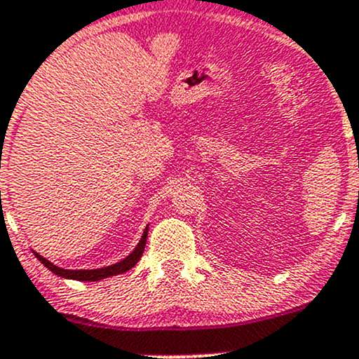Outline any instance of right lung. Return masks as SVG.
<instances>
[{"mask_svg": "<svg viewBox=\"0 0 359 359\" xmlns=\"http://www.w3.org/2000/svg\"><path fill=\"white\" fill-rule=\"evenodd\" d=\"M147 236H148V226L145 228V231H143V236L137 245V248L131 251V253L128 255L125 259H121V262L114 263V265H111V266H104V269H96V270H65V269H60V266L53 265V263L48 262L47 258H43L42 255L36 253V251H34V255L39 258L40 263H43V265L52 271V273L59 275V277H62V278L81 280V282H97V280L113 277V275L125 273V271L133 269V266L138 263V259L142 258L143 250H145Z\"/></svg>", "mask_w": 359, "mask_h": 359, "instance_id": "add662e5", "label": "right lung"}]
</instances>
